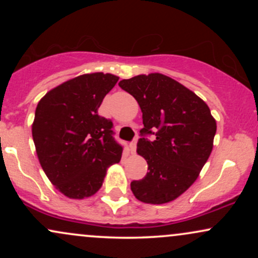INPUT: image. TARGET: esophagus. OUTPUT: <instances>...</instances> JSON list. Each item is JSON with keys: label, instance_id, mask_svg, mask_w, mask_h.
<instances>
[{"label": "esophagus", "instance_id": "1", "mask_svg": "<svg viewBox=\"0 0 258 258\" xmlns=\"http://www.w3.org/2000/svg\"><path fill=\"white\" fill-rule=\"evenodd\" d=\"M136 149H137V141L135 139V141H132L130 143V152H131V154H135Z\"/></svg>", "mask_w": 258, "mask_h": 258}]
</instances>
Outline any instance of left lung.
Masks as SVG:
<instances>
[{
  "label": "left lung",
  "mask_w": 258,
  "mask_h": 258,
  "mask_svg": "<svg viewBox=\"0 0 258 258\" xmlns=\"http://www.w3.org/2000/svg\"><path fill=\"white\" fill-rule=\"evenodd\" d=\"M119 86L143 112L137 153L147 160V176L131 182V190L146 204L170 203L199 177L214 148L216 120L193 91L162 74L138 75ZM155 134L149 141L146 135Z\"/></svg>",
  "instance_id": "1"
}]
</instances>
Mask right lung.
Masks as SVG:
<instances>
[{"instance_id":"1","label":"right lung","mask_w":258,"mask_h":258,"mask_svg":"<svg viewBox=\"0 0 258 258\" xmlns=\"http://www.w3.org/2000/svg\"><path fill=\"white\" fill-rule=\"evenodd\" d=\"M119 78L112 74L80 75L57 86L38 102L32 138L44 173L70 199L99 190L111 165L121 160L122 147L112 135L111 120L98 108Z\"/></svg>"}]
</instances>
